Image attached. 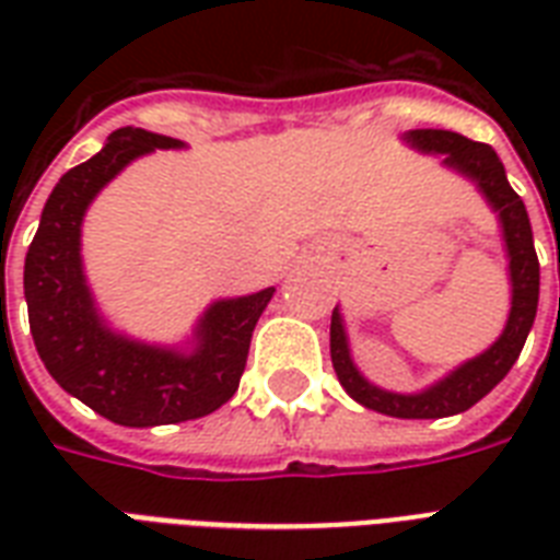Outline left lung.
Segmentation results:
<instances>
[{"instance_id":"8db88e82","label":"left lung","mask_w":560,"mask_h":560,"mask_svg":"<svg viewBox=\"0 0 560 560\" xmlns=\"http://www.w3.org/2000/svg\"><path fill=\"white\" fill-rule=\"evenodd\" d=\"M412 148L424 153H444V165L459 171L477 183L486 194L488 206L500 214L505 237V253H509V272H512V311L505 323L500 340L479 358L462 363L444 381L433 383L430 389L416 395H398L369 383L358 366L351 363L349 340L342 328L340 311L334 307L331 314V363L340 377L342 389L363 407L383 412L392 418H447L465 412L477 400H482L497 383L503 381L514 360L521 358L523 342L529 337L535 314H538V290H540V264L532 241V223L523 206L521 194L514 191L505 179V168L491 144L470 142L468 136L453 133V130H409L404 136Z\"/></svg>"}]
</instances>
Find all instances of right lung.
Returning <instances> with one entry per match:
<instances>
[{"label": "right lung", "instance_id": "right-lung-1", "mask_svg": "<svg viewBox=\"0 0 560 560\" xmlns=\"http://www.w3.org/2000/svg\"><path fill=\"white\" fill-rule=\"evenodd\" d=\"M171 136L121 127L92 160L48 194L25 255V302L39 360L69 395L121 427L179 424L223 407L237 392L255 323L276 288L223 299L202 314L194 351L127 340L101 319L83 279L81 223L92 197L136 156L179 148Z\"/></svg>", "mask_w": 560, "mask_h": 560}]
</instances>
